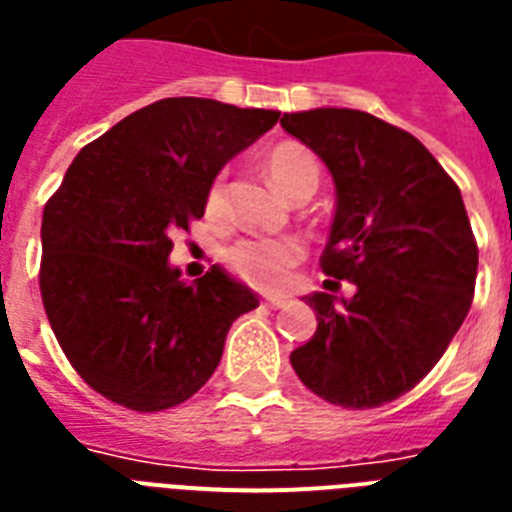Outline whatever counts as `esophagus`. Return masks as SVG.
<instances>
[{"mask_svg":"<svg viewBox=\"0 0 512 512\" xmlns=\"http://www.w3.org/2000/svg\"><path fill=\"white\" fill-rule=\"evenodd\" d=\"M292 303L289 297H265L263 305H268V308H273V311H281V308H287V305Z\"/></svg>","mask_w":512,"mask_h":512,"instance_id":"34e87169","label":"esophagus"}]
</instances>
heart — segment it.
<instances>
[{"label":"heart","instance_id":"b5f03b06","mask_svg":"<svg viewBox=\"0 0 512 512\" xmlns=\"http://www.w3.org/2000/svg\"><path fill=\"white\" fill-rule=\"evenodd\" d=\"M265 172L284 196L295 199L303 188L319 185L321 167L308 148L284 143L268 154ZM223 193V177H215L207 193L209 215H215L217 209L223 207ZM300 257H303V244L297 239H244L225 252L231 271L263 292L287 287L292 279V268L300 263Z\"/></svg>","mask_w":512,"mask_h":512}]
</instances>
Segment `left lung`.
Returning a JSON list of instances; mask_svg holds the SVG:
<instances>
[{"label": "left lung", "instance_id": "1", "mask_svg": "<svg viewBox=\"0 0 512 512\" xmlns=\"http://www.w3.org/2000/svg\"><path fill=\"white\" fill-rule=\"evenodd\" d=\"M281 127L335 177L324 287L357 284L342 306L308 295L319 327L289 361L329 404H388L438 364L473 303L478 247L462 193L420 140L364 111L313 108Z\"/></svg>", "mask_w": 512, "mask_h": 512}]
</instances>
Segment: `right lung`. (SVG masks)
I'll list each match as a JSON object with an SVG mask.
<instances>
[{
	"instance_id": "obj_1",
	"label": "right lung",
	"mask_w": 512,
	"mask_h": 512,
	"mask_svg": "<svg viewBox=\"0 0 512 512\" xmlns=\"http://www.w3.org/2000/svg\"><path fill=\"white\" fill-rule=\"evenodd\" d=\"M279 111L164 98L84 146L42 217L39 289L79 377L135 412L183 404L212 377L257 295L212 265L185 284L167 263L228 159Z\"/></svg>"
}]
</instances>
